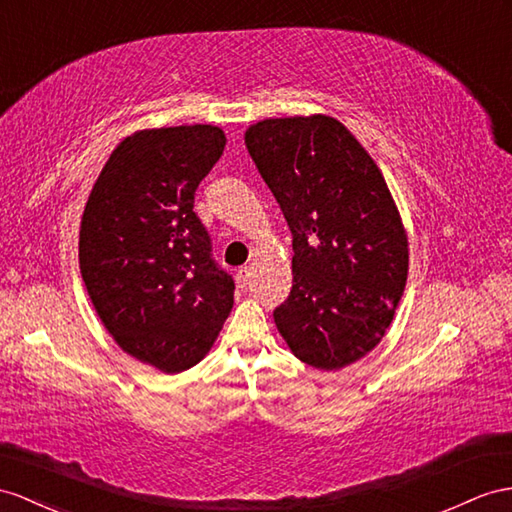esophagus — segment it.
<instances>
[{"label":"esophagus","mask_w":512,"mask_h":512,"mask_svg":"<svg viewBox=\"0 0 512 512\" xmlns=\"http://www.w3.org/2000/svg\"><path fill=\"white\" fill-rule=\"evenodd\" d=\"M235 281H238L240 287H246L248 281H251V268L248 266H242L238 272H235Z\"/></svg>","instance_id":"esophagus-1"}]
</instances>
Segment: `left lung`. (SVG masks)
<instances>
[{"mask_svg": "<svg viewBox=\"0 0 512 512\" xmlns=\"http://www.w3.org/2000/svg\"><path fill=\"white\" fill-rule=\"evenodd\" d=\"M246 149L292 231V292L274 322L294 355L339 370L381 342L409 272L385 177L331 116L266 119Z\"/></svg>", "mask_w": 512, "mask_h": 512, "instance_id": "left-lung-1", "label": "left lung"}]
</instances>
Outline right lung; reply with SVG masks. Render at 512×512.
Here are the masks:
<instances>
[{"label": "right lung", "mask_w": 512, "mask_h": 512, "mask_svg": "<svg viewBox=\"0 0 512 512\" xmlns=\"http://www.w3.org/2000/svg\"><path fill=\"white\" fill-rule=\"evenodd\" d=\"M212 125L136 131L103 166L82 216L80 268L127 355L175 374L199 363L233 307L194 192L225 151Z\"/></svg>", "instance_id": "obj_1"}]
</instances>
